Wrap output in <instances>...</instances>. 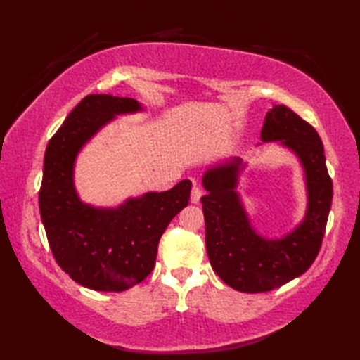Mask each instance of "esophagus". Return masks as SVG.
Instances as JSON below:
<instances>
[{
  "instance_id": "1",
  "label": "esophagus",
  "mask_w": 360,
  "mask_h": 360,
  "mask_svg": "<svg viewBox=\"0 0 360 360\" xmlns=\"http://www.w3.org/2000/svg\"><path fill=\"white\" fill-rule=\"evenodd\" d=\"M201 196H202L201 188L195 186V187L192 188V196H190V201H192L193 204H198V202H200V200H201Z\"/></svg>"
}]
</instances>
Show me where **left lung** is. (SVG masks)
<instances>
[{"instance_id": "obj_1", "label": "left lung", "mask_w": 360, "mask_h": 360, "mask_svg": "<svg viewBox=\"0 0 360 360\" xmlns=\"http://www.w3.org/2000/svg\"><path fill=\"white\" fill-rule=\"evenodd\" d=\"M262 141H278L300 159L308 209L292 232L280 240H266L252 229L235 192L244 167L241 159L205 172L202 186L207 195L201 202L207 255L218 277L240 292H267L307 272L322 246L333 201L323 143L307 120L285 105H275L264 117Z\"/></svg>"}]
</instances>
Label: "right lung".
I'll list each match as a JSON object with an SVG mask.
<instances>
[{
	"instance_id": "add662e5",
	"label": "right lung",
	"mask_w": 360,
	"mask_h": 360,
	"mask_svg": "<svg viewBox=\"0 0 360 360\" xmlns=\"http://www.w3.org/2000/svg\"><path fill=\"white\" fill-rule=\"evenodd\" d=\"M141 110L134 98L89 94L68 114L44 153L38 202L52 255L75 283L103 292H120L148 277L160 236L192 190L184 179L167 192L129 198L117 209L80 201L72 178L79 151L116 114Z\"/></svg>"
}]
</instances>
